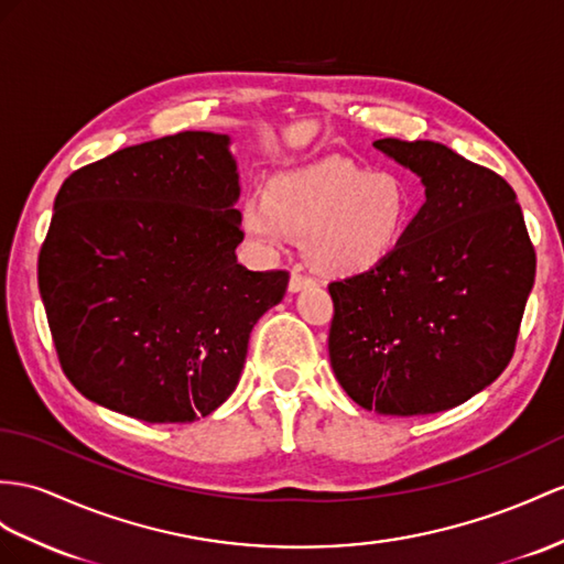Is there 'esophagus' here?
<instances>
[{"mask_svg":"<svg viewBox=\"0 0 564 564\" xmlns=\"http://www.w3.org/2000/svg\"><path fill=\"white\" fill-rule=\"evenodd\" d=\"M310 283H312L310 276H305V273H302L300 269H293L291 271V281H288V291L297 293V291H302V288H307Z\"/></svg>","mask_w":564,"mask_h":564,"instance_id":"esophagus-1","label":"esophagus"}]
</instances>
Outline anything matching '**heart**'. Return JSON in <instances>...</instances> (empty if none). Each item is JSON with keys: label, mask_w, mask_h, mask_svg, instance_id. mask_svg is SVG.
Masks as SVG:
<instances>
[{"label": "heart", "mask_w": 564, "mask_h": 564, "mask_svg": "<svg viewBox=\"0 0 564 564\" xmlns=\"http://www.w3.org/2000/svg\"><path fill=\"white\" fill-rule=\"evenodd\" d=\"M412 221L408 183L391 171H369L343 159H322L281 171L264 197L245 199L242 234L276 250L288 238H305L316 271L350 279L379 269L405 240Z\"/></svg>", "instance_id": "1"}]
</instances>
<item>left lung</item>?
Masks as SVG:
<instances>
[{"instance_id":"obj_1","label":"left lung","mask_w":564,"mask_h":564,"mask_svg":"<svg viewBox=\"0 0 564 564\" xmlns=\"http://www.w3.org/2000/svg\"><path fill=\"white\" fill-rule=\"evenodd\" d=\"M373 148L422 178L426 202L388 262L328 285L330 367L359 408L436 414L510 365L536 252L496 171L431 140Z\"/></svg>"}]
</instances>
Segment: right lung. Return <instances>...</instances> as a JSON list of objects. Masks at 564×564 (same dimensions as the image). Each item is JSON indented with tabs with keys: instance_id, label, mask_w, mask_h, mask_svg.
<instances>
[{
	"instance_id": "right-lung-1",
	"label": "right lung",
	"mask_w": 564,
	"mask_h": 564,
	"mask_svg": "<svg viewBox=\"0 0 564 564\" xmlns=\"http://www.w3.org/2000/svg\"><path fill=\"white\" fill-rule=\"evenodd\" d=\"M228 135L185 131L70 173L37 257L59 365L148 424L207 416L236 391L250 330L288 271H248Z\"/></svg>"
}]
</instances>
